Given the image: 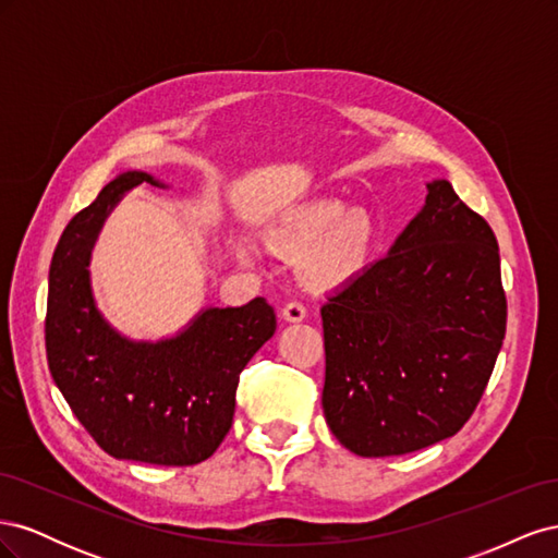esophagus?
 <instances>
[{
  "label": "esophagus",
  "instance_id": "esophagus-1",
  "mask_svg": "<svg viewBox=\"0 0 558 558\" xmlns=\"http://www.w3.org/2000/svg\"><path fill=\"white\" fill-rule=\"evenodd\" d=\"M305 316H307V310L302 307L300 302H289V305L281 310V318L286 324H300V320H305Z\"/></svg>",
  "mask_w": 558,
  "mask_h": 558
}]
</instances>
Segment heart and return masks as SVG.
Wrapping results in <instances>:
<instances>
[{
    "instance_id": "1",
    "label": "heart",
    "mask_w": 558,
    "mask_h": 558,
    "mask_svg": "<svg viewBox=\"0 0 558 558\" xmlns=\"http://www.w3.org/2000/svg\"><path fill=\"white\" fill-rule=\"evenodd\" d=\"M275 242L281 251L300 256V275L314 289H337L361 272L373 246V223L361 211H347L337 199H320L293 214L279 228ZM244 263L253 248L240 251Z\"/></svg>"
}]
</instances>
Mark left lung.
Masks as SVG:
<instances>
[{"mask_svg": "<svg viewBox=\"0 0 558 558\" xmlns=\"http://www.w3.org/2000/svg\"><path fill=\"white\" fill-rule=\"evenodd\" d=\"M426 191L386 256L320 307L326 424L365 459L459 433L502 347L508 302L496 234L447 179Z\"/></svg>", "mask_w": 558, "mask_h": 558, "instance_id": "1", "label": "left lung"}]
</instances>
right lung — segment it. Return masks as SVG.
<instances>
[{"mask_svg": "<svg viewBox=\"0 0 558 558\" xmlns=\"http://www.w3.org/2000/svg\"><path fill=\"white\" fill-rule=\"evenodd\" d=\"M165 185L130 170L107 183L64 228L48 272L46 356L72 412L113 459L195 465L223 442L242 369L277 330L263 298L242 307H202L179 332L132 340L97 307L95 242L132 189Z\"/></svg>", "mask_w": 558, "mask_h": 558, "instance_id": "obj_1", "label": "right lung"}]
</instances>
